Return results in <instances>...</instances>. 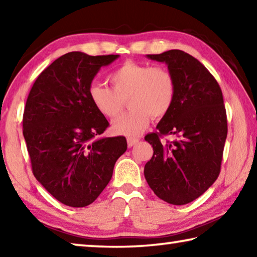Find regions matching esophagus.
I'll return each mask as SVG.
<instances>
[{"instance_id":"esophagus-1","label":"esophagus","mask_w":257,"mask_h":257,"mask_svg":"<svg viewBox=\"0 0 257 257\" xmlns=\"http://www.w3.org/2000/svg\"><path fill=\"white\" fill-rule=\"evenodd\" d=\"M127 142H128V146H129V147H133V146H135L136 144H138L139 139H138V138L128 137V138H127Z\"/></svg>"}]
</instances>
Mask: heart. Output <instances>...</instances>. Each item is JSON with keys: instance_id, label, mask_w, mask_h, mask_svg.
<instances>
[{"instance_id": "b5f03b06", "label": "heart", "mask_w": 257, "mask_h": 257, "mask_svg": "<svg viewBox=\"0 0 257 257\" xmlns=\"http://www.w3.org/2000/svg\"><path fill=\"white\" fill-rule=\"evenodd\" d=\"M112 89L98 82L88 87V97L95 108L107 119H114L123 108L130 110L113 122L118 135L136 136L149 125L151 116L162 118L170 111L176 99L175 76L163 66L125 61L108 76Z\"/></svg>"}]
</instances>
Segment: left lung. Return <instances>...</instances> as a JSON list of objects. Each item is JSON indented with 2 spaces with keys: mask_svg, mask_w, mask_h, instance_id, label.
I'll return each instance as SVG.
<instances>
[{
  "mask_svg": "<svg viewBox=\"0 0 257 257\" xmlns=\"http://www.w3.org/2000/svg\"><path fill=\"white\" fill-rule=\"evenodd\" d=\"M147 58L167 63L177 94L170 111L156 125L158 132L145 136L154 151L145 164V179L159 198L185 205L205 193L220 175L228 134L222 92L211 72L184 51ZM167 134L176 139L162 143L160 137Z\"/></svg>",
  "mask_w": 257,
  "mask_h": 257,
  "instance_id": "left-lung-1",
  "label": "left lung"
}]
</instances>
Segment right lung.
I'll return each mask as SVG.
<instances>
[{"instance_id":"1","label":"right lung","mask_w":257,"mask_h":257,"mask_svg":"<svg viewBox=\"0 0 257 257\" xmlns=\"http://www.w3.org/2000/svg\"><path fill=\"white\" fill-rule=\"evenodd\" d=\"M119 55L70 52L43 70L26 102L23 127L33 173L64 205L92 204L110 182L125 138H98L108 121L90 102L99 69Z\"/></svg>"}]
</instances>
